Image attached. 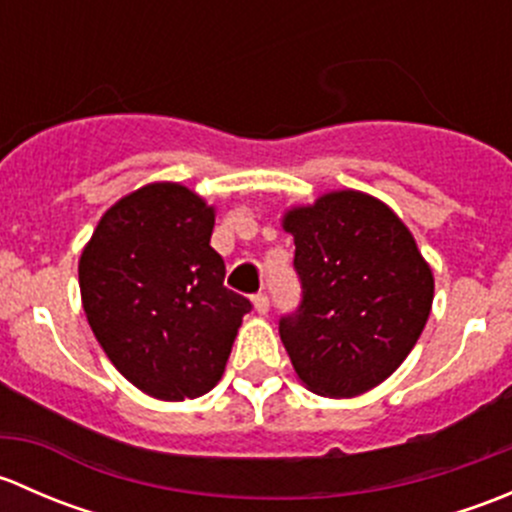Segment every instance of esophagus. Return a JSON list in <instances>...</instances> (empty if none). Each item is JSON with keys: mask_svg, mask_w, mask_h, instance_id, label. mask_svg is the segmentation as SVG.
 Instances as JSON below:
<instances>
[{"mask_svg": "<svg viewBox=\"0 0 512 512\" xmlns=\"http://www.w3.org/2000/svg\"><path fill=\"white\" fill-rule=\"evenodd\" d=\"M252 307H255V312L260 314V317H265V314L270 312V299H267V294H255V297H252Z\"/></svg>", "mask_w": 512, "mask_h": 512, "instance_id": "obj_1", "label": "esophagus"}]
</instances>
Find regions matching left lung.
<instances>
[{
    "instance_id": "1",
    "label": "left lung",
    "mask_w": 512,
    "mask_h": 512,
    "mask_svg": "<svg viewBox=\"0 0 512 512\" xmlns=\"http://www.w3.org/2000/svg\"><path fill=\"white\" fill-rule=\"evenodd\" d=\"M302 280L280 337L299 381L352 399L389 379L416 347L433 304V272L404 220L361 190H332L282 215Z\"/></svg>"
}]
</instances>
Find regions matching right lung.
<instances>
[{"label":"right lung","mask_w":512,"mask_h":512,"mask_svg":"<svg viewBox=\"0 0 512 512\" xmlns=\"http://www.w3.org/2000/svg\"><path fill=\"white\" fill-rule=\"evenodd\" d=\"M215 208L180 183H148L98 220L79 260L81 307L111 364L160 401L220 379L250 299L223 285Z\"/></svg>","instance_id":"add662e5"}]
</instances>
